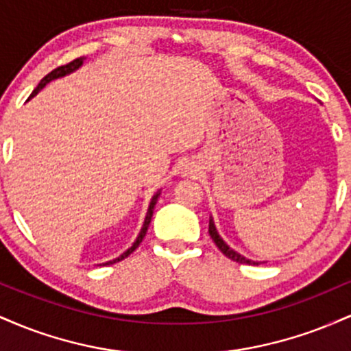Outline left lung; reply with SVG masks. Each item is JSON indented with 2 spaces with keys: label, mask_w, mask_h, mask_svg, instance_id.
I'll list each match as a JSON object with an SVG mask.
<instances>
[{
  "label": "left lung",
  "mask_w": 351,
  "mask_h": 351,
  "mask_svg": "<svg viewBox=\"0 0 351 351\" xmlns=\"http://www.w3.org/2000/svg\"><path fill=\"white\" fill-rule=\"evenodd\" d=\"M208 231H209V236H211V239L215 241V244L217 245V249H219V251L223 252L226 257H229L231 261H236V263H239V264H249V265H251V264H254V265L263 264V263H259V261L247 259V257L241 256L239 252H236L234 249L229 247V245L223 241V237L219 236V232H217V229L215 226V221H213V216H209V229H208Z\"/></svg>",
  "instance_id": "1"
}]
</instances>
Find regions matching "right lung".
Listing matches in <instances>:
<instances>
[{
	"mask_svg": "<svg viewBox=\"0 0 351 351\" xmlns=\"http://www.w3.org/2000/svg\"><path fill=\"white\" fill-rule=\"evenodd\" d=\"M84 60H86V58H79V59L72 60V62H69V64H66V66H60V67H58V69H54V71H52V72H49V74H47L46 77H44V79L41 80V82H39V86L34 88V90H33V94L29 95V99L36 97V95L39 94V90H41L43 87H46V84H49L51 80L60 79V77H64V75H69V74H72V72H74V71H77L79 67H82ZM29 99H27V100H29ZM160 195H162V189H158V191H156L155 195H153V198H152V201H150V204H148V211H147V216H145L143 226H142V229H140V234L136 236L135 243L132 244L130 247H128L127 251H125V252L122 254V256L115 257V259H112V261H107V263L97 264V265H110V264H115V263H119V261H122V259H125V257H127V256H130V254L134 252L136 247H138L140 243H142V241H143L145 234H147V231H148V226H150V223H152V216H153V209H155V204H156V201H158V196H160Z\"/></svg>",
	"mask_w": 351,
	"mask_h": 351,
	"instance_id": "right-lung-1",
	"label": "right lung"
}]
</instances>
